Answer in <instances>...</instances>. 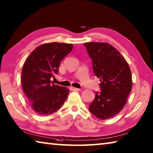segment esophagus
Returning <instances> with one entry per match:
<instances>
[{
    "mask_svg": "<svg viewBox=\"0 0 153 153\" xmlns=\"http://www.w3.org/2000/svg\"><path fill=\"white\" fill-rule=\"evenodd\" d=\"M70 90L71 91H80V89L79 88H77L73 87V86H71Z\"/></svg>",
    "mask_w": 153,
    "mask_h": 153,
    "instance_id": "esophagus-1",
    "label": "esophagus"
}]
</instances>
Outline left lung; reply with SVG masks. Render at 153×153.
Here are the masks:
<instances>
[{
  "label": "left lung",
  "mask_w": 153,
  "mask_h": 153,
  "mask_svg": "<svg viewBox=\"0 0 153 153\" xmlns=\"http://www.w3.org/2000/svg\"><path fill=\"white\" fill-rule=\"evenodd\" d=\"M100 79V92L95 93L89 111L98 119H110L121 111L132 89L131 71L118 50L106 42L84 43Z\"/></svg>",
  "instance_id": "8db88e82"
}]
</instances>
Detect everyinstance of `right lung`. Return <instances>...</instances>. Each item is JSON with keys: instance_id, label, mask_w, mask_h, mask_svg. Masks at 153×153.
Returning <instances> with one entry per match:
<instances>
[{"instance_id": "add662e5", "label": "right lung", "mask_w": 153, "mask_h": 153, "mask_svg": "<svg viewBox=\"0 0 153 153\" xmlns=\"http://www.w3.org/2000/svg\"><path fill=\"white\" fill-rule=\"evenodd\" d=\"M72 44L51 42L36 47L23 65L21 83L31 108L41 116L56 112L67 99L68 89L52 84L60 61L73 50Z\"/></svg>"}]
</instances>
